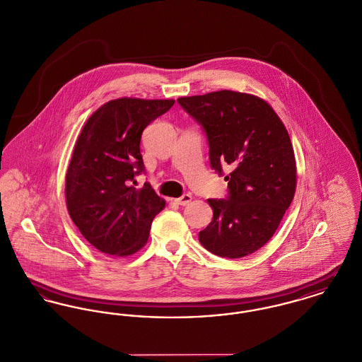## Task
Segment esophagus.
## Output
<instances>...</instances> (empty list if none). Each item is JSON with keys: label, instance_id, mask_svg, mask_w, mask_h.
Wrapping results in <instances>:
<instances>
[{"label": "esophagus", "instance_id": "obj_1", "mask_svg": "<svg viewBox=\"0 0 362 362\" xmlns=\"http://www.w3.org/2000/svg\"><path fill=\"white\" fill-rule=\"evenodd\" d=\"M175 202H176L177 205L185 206V205H187V204H190V202H192V195L185 194L182 195V197H179V198H175Z\"/></svg>", "mask_w": 362, "mask_h": 362}]
</instances>
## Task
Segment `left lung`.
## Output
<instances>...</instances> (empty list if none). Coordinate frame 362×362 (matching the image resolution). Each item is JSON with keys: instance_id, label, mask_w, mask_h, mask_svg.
Listing matches in <instances>:
<instances>
[{"instance_id": "left-lung-1", "label": "left lung", "mask_w": 362, "mask_h": 362, "mask_svg": "<svg viewBox=\"0 0 362 362\" xmlns=\"http://www.w3.org/2000/svg\"><path fill=\"white\" fill-rule=\"evenodd\" d=\"M179 105L208 136L211 165L231 172L227 199H208L212 222L198 234L204 248L228 259L260 250L276 233L296 190L288 131L262 98L235 90L183 96Z\"/></svg>"}]
</instances>
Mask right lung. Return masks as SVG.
<instances>
[{"instance_id":"1","label":"right lung","mask_w":362,"mask_h":362,"mask_svg":"<svg viewBox=\"0 0 362 362\" xmlns=\"http://www.w3.org/2000/svg\"><path fill=\"white\" fill-rule=\"evenodd\" d=\"M173 99H114L93 112L76 140L64 195L71 221L103 253L129 256L141 250L151 222L165 208L148 183L132 185L143 172V129L167 112Z\"/></svg>"}]
</instances>
